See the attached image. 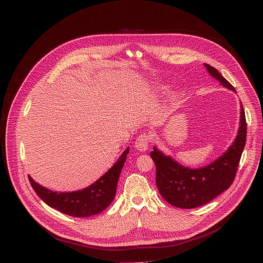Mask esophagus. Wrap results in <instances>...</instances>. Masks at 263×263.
Returning a JSON list of instances; mask_svg holds the SVG:
<instances>
[{
  "instance_id": "1",
  "label": "esophagus",
  "mask_w": 263,
  "mask_h": 263,
  "mask_svg": "<svg viewBox=\"0 0 263 263\" xmlns=\"http://www.w3.org/2000/svg\"><path fill=\"white\" fill-rule=\"evenodd\" d=\"M149 136L145 133L140 134L136 140H135V147L139 151V152H145L148 147V142H149Z\"/></svg>"
}]
</instances>
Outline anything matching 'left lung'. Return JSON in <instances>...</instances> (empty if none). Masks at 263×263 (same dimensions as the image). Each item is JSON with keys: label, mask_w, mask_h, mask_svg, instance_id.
<instances>
[{"label": "left lung", "mask_w": 263, "mask_h": 263, "mask_svg": "<svg viewBox=\"0 0 263 263\" xmlns=\"http://www.w3.org/2000/svg\"><path fill=\"white\" fill-rule=\"evenodd\" d=\"M204 67L223 86L235 92L234 87L217 69L209 64H204ZM239 120L238 132L233 143L221 157L201 168L185 167L170 156H165L156 146L153 147L149 156L156 165V184L161 196L169 204L180 209L201 206L231 186L247 139V123L241 103Z\"/></svg>", "instance_id": "obj_1"}]
</instances>
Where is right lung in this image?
<instances>
[{
	"mask_svg": "<svg viewBox=\"0 0 263 263\" xmlns=\"http://www.w3.org/2000/svg\"><path fill=\"white\" fill-rule=\"evenodd\" d=\"M128 153L129 147L99 180L82 190L58 193L42 187L30 176L29 181L36 194L50 208L72 217H91L103 212L115 199L118 181Z\"/></svg>",
	"mask_w": 263,
	"mask_h": 263,
	"instance_id": "obj_1",
	"label": "right lung"
}]
</instances>
